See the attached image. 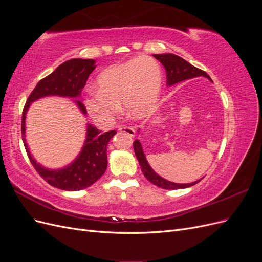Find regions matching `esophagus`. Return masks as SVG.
Returning <instances> with one entry per match:
<instances>
[{"label":"esophagus","instance_id":"esophagus-1","mask_svg":"<svg viewBox=\"0 0 262 262\" xmlns=\"http://www.w3.org/2000/svg\"><path fill=\"white\" fill-rule=\"evenodd\" d=\"M118 130L120 131V132L126 133V134H128V136H130V137H134V134H136V130H134L133 128H131V126L121 125V126H119Z\"/></svg>","mask_w":262,"mask_h":262}]
</instances>
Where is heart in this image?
Returning a JSON list of instances; mask_svg holds the SVG:
<instances>
[{
    "instance_id": "1",
    "label": "heart",
    "mask_w": 262,
    "mask_h": 262,
    "mask_svg": "<svg viewBox=\"0 0 262 262\" xmlns=\"http://www.w3.org/2000/svg\"><path fill=\"white\" fill-rule=\"evenodd\" d=\"M163 86L160 63L150 57H139L108 67L96 78L97 91H91L84 99L87 113L95 121L110 125L120 113L131 119H144L157 107Z\"/></svg>"
}]
</instances>
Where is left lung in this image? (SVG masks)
I'll use <instances>...</instances> for the list:
<instances>
[{"instance_id":"left-lung-1","label":"left lung","mask_w":262,"mask_h":262,"mask_svg":"<svg viewBox=\"0 0 262 262\" xmlns=\"http://www.w3.org/2000/svg\"><path fill=\"white\" fill-rule=\"evenodd\" d=\"M153 57L160 61L164 66L166 70V77H167V85H173L176 83H179L181 81L189 80V78L196 77V76H205L211 80L210 76L204 72V71L198 69L193 66L190 64L189 62L184 60L182 58L178 57L176 54L172 53H165V54H153ZM133 148L134 153L139 161V164L141 166L142 172L146 177L148 181L152 182L153 185L163 188V189H184L189 188L195 184H198L200 180L191 182V184H175V182H171L158 176L157 173L150 168L148 165L146 157L144 155L143 149H142V145L139 140H136L133 142Z\"/></svg>"}]
</instances>
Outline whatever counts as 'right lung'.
<instances>
[{"mask_svg":"<svg viewBox=\"0 0 262 262\" xmlns=\"http://www.w3.org/2000/svg\"><path fill=\"white\" fill-rule=\"evenodd\" d=\"M93 59H71L62 63L51 74L38 82L28 96L21 118V136L30 163L39 175L49 185L69 191H77L92 186L106 171L107 145L115 134V130L100 133L93 125H87L86 139L81 153L73 163L61 169H48L38 164L31 156L25 140L26 113L33 101L46 96H61L76 98L81 96L87 78L95 70ZM77 107L86 115V108L80 100H75Z\"/></svg>","mask_w":262,"mask_h":262,"instance_id":"add662e5","label":"right lung"}]
</instances>
